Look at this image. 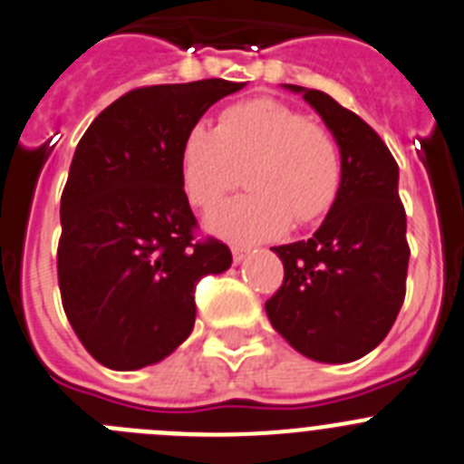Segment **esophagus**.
I'll list each match as a JSON object with an SVG mask.
<instances>
[{
    "mask_svg": "<svg viewBox=\"0 0 464 464\" xmlns=\"http://www.w3.org/2000/svg\"><path fill=\"white\" fill-rule=\"evenodd\" d=\"M248 253H250V248H246V246H239V244L232 246V260H235V265L244 262L246 257H248Z\"/></svg>",
    "mask_w": 464,
    "mask_h": 464,
    "instance_id": "34e87169",
    "label": "esophagus"
}]
</instances>
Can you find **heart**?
Wrapping results in <instances>:
<instances>
[{
	"mask_svg": "<svg viewBox=\"0 0 464 464\" xmlns=\"http://www.w3.org/2000/svg\"><path fill=\"white\" fill-rule=\"evenodd\" d=\"M181 181L190 204L209 209L241 184L250 193L207 216L211 232L262 241L324 218L343 186V154L324 124L274 99L223 110L214 130L195 124L181 144Z\"/></svg>",
	"mask_w": 464,
	"mask_h": 464,
	"instance_id": "obj_1",
	"label": "heart"
}]
</instances>
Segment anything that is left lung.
Masks as SVG:
<instances>
[{
  "label": "left lung",
  "mask_w": 464,
  "mask_h": 464,
  "mask_svg": "<svg viewBox=\"0 0 464 464\" xmlns=\"http://www.w3.org/2000/svg\"><path fill=\"white\" fill-rule=\"evenodd\" d=\"M317 110L343 154V186L308 241L276 246L283 285L265 304L296 352L347 363L375 350L405 301L407 216L384 140L329 93L287 84Z\"/></svg>",
  "instance_id": "obj_1"
}]
</instances>
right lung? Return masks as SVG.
<instances>
[{"label":"right lung","instance_id":"add662e5","mask_svg":"<svg viewBox=\"0 0 464 464\" xmlns=\"http://www.w3.org/2000/svg\"><path fill=\"white\" fill-rule=\"evenodd\" d=\"M246 82L211 78L124 93L84 130L62 193V305L93 359L138 371L172 354L195 324V285L232 265L198 220L181 144L207 110Z\"/></svg>","mask_w":464,"mask_h":464}]
</instances>
